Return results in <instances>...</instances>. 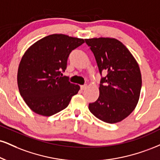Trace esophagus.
<instances>
[{
	"instance_id": "1",
	"label": "esophagus",
	"mask_w": 160,
	"mask_h": 160,
	"mask_svg": "<svg viewBox=\"0 0 160 160\" xmlns=\"http://www.w3.org/2000/svg\"><path fill=\"white\" fill-rule=\"evenodd\" d=\"M86 87H87V85H86V84H85V85L80 86V88H81L82 90H84Z\"/></svg>"
}]
</instances>
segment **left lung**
<instances>
[{"instance_id": "obj_1", "label": "left lung", "mask_w": 160, "mask_h": 160, "mask_svg": "<svg viewBox=\"0 0 160 160\" xmlns=\"http://www.w3.org/2000/svg\"><path fill=\"white\" fill-rule=\"evenodd\" d=\"M95 56L99 72L107 73L100 82L99 98L88 104L96 118L114 124L122 121L136 108L142 88L137 62L118 40L112 38L85 39Z\"/></svg>"}]
</instances>
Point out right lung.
Instances as JSON below:
<instances>
[{
  "label": "right lung",
  "instance_id": "1",
  "mask_svg": "<svg viewBox=\"0 0 160 160\" xmlns=\"http://www.w3.org/2000/svg\"><path fill=\"white\" fill-rule=\"evenodd\" d=\"M84 39L53 34L38 40L25 52L18 66L19 92L34 112L51 116L68 107L80 86L61 77L68 56Z\"/></svg>",
  "mask_w": 160,
  "mask_h": 160
}]
</instances>
